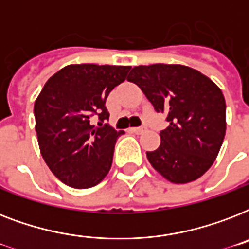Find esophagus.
<instances>
[{"mask_svg": "<svg viewBox=\"0 0 249 249\" xmlns=\"http://www.w3.org/2000/svg\"><path fill=\"white\" fill-rule=\"evenodd\" d=\"M146 129L144 128H132V132L136 133V134H141V133H143Z\"/></svg>", "mask_w": 249, "mask_h": 249, "instance_id": "34e87169", "label": "esophagus"}]
</instances>
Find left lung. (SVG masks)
Segmentation results:
<instances>
[{
  "label": "left lung",
  "instance_id": "8db88e82",
  "mask_svg": "<svg viewBox=\"0 0 249 249\" xmlns=\"http://www.w3.org/2000/svg\"><path fill=\"white\" fill-rule=\"evenodd\" d=\"M128 81L140 86L156 112H166L160 146L147 152L152 168L172 183L200 178L214 163L226 133V103L212 80L182 64L138 66Z\"/></svg>",
  "mask_w": 249,
  "mask_h": 249
}]
</instances>
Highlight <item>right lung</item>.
I'll return each instance as SVG.
<instances>
[{
    "label": "right lung",
    "instance_id": "1",
    "mask_svg": "<svg viewBox=\"0 0 249 249\" xmlns=\"http://www.w3.org/2000/svg\"><path fill=\"white\" fill-rule=\"evenodd\" d=\"M130 68L70 64L54 73L38 94L35 128L41 155L67 186L89 189L108 174L115 143L123 132L107 124L97 128L91 117L108 120L106 99L126 79Z\"/></svg>",
    "mask_w": 249,
    "mask_h": 249
}]
</instances>
